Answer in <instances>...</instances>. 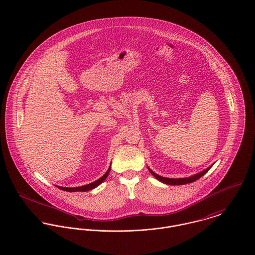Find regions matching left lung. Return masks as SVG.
<instances>
[{"mask_svg":"<svg viewBox=\"0 0 255 255\" xmlns=\"http://www.w3.org/2000/svg\"><path fill=\"white\" fill-rule=\"evenodd\" d=\"M211 166H212V165H211ZM211 166L208 167V168H206L205 170H203V171H201V172H199V173L194 175V176H191V177H188V178H178V179L165 178V177H162V176H159V175L155 174L152 170H150L149 168H148V170H149V172L153 175V177H155L158 181H160V182H162V183H164V184H166V185L176 186V185H185V184H189V183H193V182L197 181L201 176H203L206 172H208V170L211 168Z\"/></svg>","mask_w":255,"mask_h":255,"instance_id":"8db88e82","label":"left lung"}]
</instances>
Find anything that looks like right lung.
Segmentation results:
<instances>
[{
  "label": "right lung",
  "mask_w": 255,
  "mask_h": 255,
  "mask_svg": "<svg viewBox=\"0 0 255 255\" xmlns=\"http://www.w3.org/2000/svg\"><path fill=\"white\" fill-rule=\"evenodd\" d=\"M110 171H111V166H110V168L108 169V171L106 172V174L103 175L99 180H97V181H95V182H93V183H90V184L85 185V186L76 187V188H65V187H59V186H57V188L60 189V190H62V191H66V192H70V193H71V192H87V191L93 190L94 188H96V187H98L100 184H102V183L107 179V177L109 176Z\"/></svg>",
  "instance_id": "add662e5"
}]
</instances>
